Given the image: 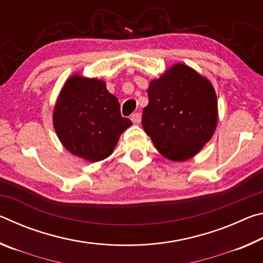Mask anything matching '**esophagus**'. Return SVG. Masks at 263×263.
I'll return each instance as SVG.
<instances>
[{"label":"esophagus","instance_id":"esophagus-1","mask_svg":"<svg viewBox=\"0 0 263 263\" xmlns=\"http://www.w3.org/2000/svg\"><path fill=\"white\" fill-rule=\"evenodd\" d=\"M131 121L135 124H139L141 121V115L140 112H135L131 115Z\"/></svg>","mask_w":263,"mask_h":263}]
</instances>
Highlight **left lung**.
<instances>
[{
    "mask_svg": "<svg viewBox=\"0 0 263 263\" xmlns=\"http://www.w3.org/2000/svg\"><path fill=\"white\" fill-rule=\"evenodd\" d=\"M142 127L157 149L173 161H184L211 139L217 125V96L211 83L177 64L151 82Z\"/></svg>",
    "mask_w": 263,
    "mask_h": 263,
    "instance_id": "obj_1",
    "label": "left lung"
}]
</instances>
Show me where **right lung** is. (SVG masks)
<instances>
[{"label": "right lung", "mask_w": 263, "mask_h": 263, "mask_svg": "<svg viewBox=\"0 0 263 263\" xmlns=\"http://www.w3.org/2000/svg\"><path fill=\"white\" fill-rule=\"evenodd\" d=\"M53 124L70 153L96 162L112 153L132 122L122 117L117 97L106 90L103 81L75 75L62 88Z\"/></svg>", "instance_id": "obj_1"}]
</instances>
